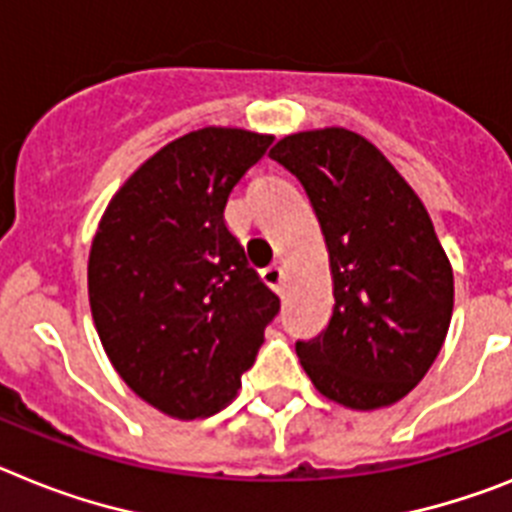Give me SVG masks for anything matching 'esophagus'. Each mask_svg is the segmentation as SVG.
Returning a JSON list of instances; mask_svg holds the SVG:
<instances>
[{
  "instance_id": "34e87169",
  "label": "esophagus",
  "mask_w": 512,
  "mask_h": 512,
  "mask_svg": "<svg viewBox=\"0 0 512 512\" xmlns=\"http://www.w3.org/2000/svg\"><path fill=\"white\" fill-rule=\"evenodd\" d=\"M283 278H286V275H283V268H281V265H275V262L262 270V281L268 283L270 288H275V291H281Z\"/></svg>"
}]
</instances>
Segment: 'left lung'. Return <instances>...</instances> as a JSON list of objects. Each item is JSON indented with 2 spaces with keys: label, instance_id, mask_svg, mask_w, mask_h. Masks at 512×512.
Wrapping results in <instances>:
<instances>
[{
  "label": "left lung",
  "instance_id": "left-lung-1",
  "mask_svg": "<svg viewBox=\"0 0 512 512\" xmlns=\"http://www.w3.org/2000/svg\"><path fill=\"white\" fill-rule=\"evenodd\" d=\"M270 157L299 177L330 250L335 306L296 342L324 397L376 410L407 397L446 340L453 270L433 221L371 141L348 128L286 136Z\"/></svg>",
  "mask_w": 512,
  "mask_h": 512
}]
</instances>
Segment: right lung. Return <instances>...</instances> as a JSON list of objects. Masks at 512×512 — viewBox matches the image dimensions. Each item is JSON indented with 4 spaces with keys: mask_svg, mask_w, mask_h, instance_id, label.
Instances as JSON below:
<instances>
[{
    "mask_svg": "<svg viewBox=\"0 0 512 512\" xmlns=\"http://www.w3.org/2000/svg\"><path fill=\"white\" fill-rule=\"evenodd\" d=\"M273 136L208 126L133 172L92 239L97 335L121 379L177 420L237 397L281 299L260 281L224 208Z\"/></svg>",
    "mask_w": 512,
    "mask_h": 512,
    "instance_id": "right-lung-1",
    "label": "right lung"
}]
</instances>
